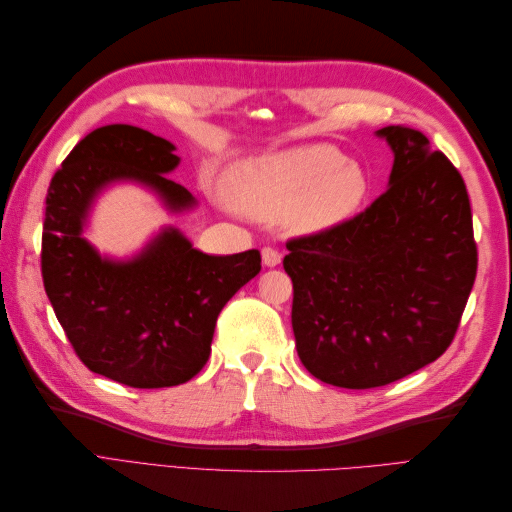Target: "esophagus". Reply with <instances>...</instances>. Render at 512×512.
Returning <instances> with one entry per match:
<instances>
[{
    "label": "esophagus",
    "mask_w": 512,
    "mask_h": 512,
    "mask_svg": "<svg viewBox=\"0 0 512 512\" xmlns=\"http://www.w3.org/2000/svg\"><path fill=\"white\" fill-rule=\"evenodd\" d=\"M262 262H265V265L267 267H277V265H280V262H282V254L280 252H277L275 250V247H262Z\"/></svg>",
    "instance_id": "34e87169"
}]
</instances>
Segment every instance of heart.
Segmentation results:
<instances>
[{
    "label": "heart",
    "instance_id": "heart-1",
    "mask_svg": "<svg viewBox=\"0 0 512 512\" xmlns=\"http://www.w3.org/2000/svg\"><path fill=\"white\" fill-rule=\"evenodd\" d=\"M365 194L363 168L327 145L243 162L228 175V196L241 211L260 220L288 218L301 232L342 224L359 209Z\"/></svg>",
    "mask_w": 512,
    "mask_h": 512
}]
</instances>
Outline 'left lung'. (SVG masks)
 <instances>
[{
	"label": "left lung",
	"instance_id": "1",
	"mask_svg": "<svg viewBox=\"0 0 512 512\" xmlns=\"http://www.w3.org/2000/svg\"><path fill=\"white\" fill-rule=\"evenodd\" d=\"M395 153L389 190L365 211L286 243L292 331L314 378L376 389L446 352L476 280L466 183L408 126L376 132Z\"/></svg>",
	"mask_w": 512,
	"mask_h": 512
}]
</instances>
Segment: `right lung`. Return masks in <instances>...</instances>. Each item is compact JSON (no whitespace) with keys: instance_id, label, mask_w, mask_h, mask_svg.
Instances as JSON below:
<instances>
[{"instance_id":"1","label":"right lung","mask_w":512,"mask_h":512,"mask_svg":"<svg viewBox=\"0 0 512 512\" xmlns=\"http://www.w3.org/2000/svg\"><path fill=\"white\" fill-rule=\"evenodd\" d=\"M175 145L147 130L98 128L53 175L42 226V280L55 316L87 369L132 389H164L192 380L211 354L222 307L260 271V252H198L166 228L126 262L102 258L83 224L104 185L132 179L156 190L168 209L196 200L170 181Z\"/></svg>"}]
</instances>
